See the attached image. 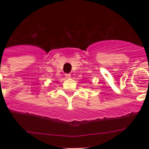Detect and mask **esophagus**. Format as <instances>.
Masks as SVG:
<instances>
[{
  "instance_id": "esophagus-1",
  "label": "esophagus",
  "mask_w": 149,
  "mask_h": 149,
  "mask_svg": "<svg viewBox=\"0 0 149 149\" xmlns=\"http://www.w3.org/2000/svg\"><path fill=\"white\" fill-rule=\"evenodd\" d=\"M65 78H67V79L71 78V74H65Z\"/></svg>"
}]
</instances>
